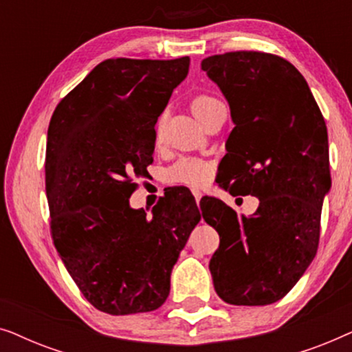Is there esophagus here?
<instances>
[{
  "mask_svg": "<svg viewBox=\"0 0 352 352\" xmlns=\"http://www.w3.org/2000/svg\"><path fill=\"white\" fill-rule=\"evenodd\" d=\"M192 194H194V197H195V201H197V204H199V201L201 200V195H204V194H201V192H200V190H197V189L192 190Z\"/></svg>",
  "mask_w": 352,
  "mask_h": 352,
  "instance_id": "obj_1",
  "label": "esophagus"
}]
</instances>
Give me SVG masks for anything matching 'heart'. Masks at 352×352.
<instances>
[{
	"label": "heart",
	"instance_id": "obj_1",
	"mask_svg": "<svg viewBox=\"0 0 352 352\" xmlns=\"http://www.w3.org/2000/svg\"><path fill=\"white\" fill-rule=\"evenodd\" d=\"M219 104V100L208 94H199L192 99L190 109L194 115L199 120H201L208 113L211 107ZM163 129V118L157 122L155 126V136L157 139L162 138ZM210 168L205 162L197 160V158H182L177 163H175L170 170L166 171V179L170 182H177V184H189V186H199L208 179Z\"/></svg>",
	"mask_w": 352,
	"mask_h": 352
}]
</instances>
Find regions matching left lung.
<instances>
[{"label": "left lung", "mask_w": 352, "mask_h": 352, "mask_svg": "<svg viewBox=\"0 0 352 352\" xmlns=\"http://www.w3.org/2000/svg\"><path fill=\"white\" fill-rule=\"evenodd\" d=\"M201 70L219 86L235 124L219 187L259 199L252 216L214 197L200 201L219 234L210 261L214 290L229 305H272L295 287L319 247L331 187L325 120L305 76L282 57L226 52L201 60Z\"/></svg>", "instance_id": "obj_1"}]
</instances>
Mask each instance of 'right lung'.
<instances>
[{"label": "right lung", "instance_id": "right-lung-1", "mask_svg": "<svg viewBox=\"0 0 352 352\" xmlns=\"http://www.w3.org/2000/svg\"><path fill=\"white\" fill-rule=\"evenodd\" d=\"M189 57L107 59L57 104L47 128L46 197L54 247L83 296L112 316L148 312L170 295L173 266L200 211L186 187L129 206L153 162L155 123Z\"/></svg>", "mask_w": 352, "mask_h": 352}]
</instances>
